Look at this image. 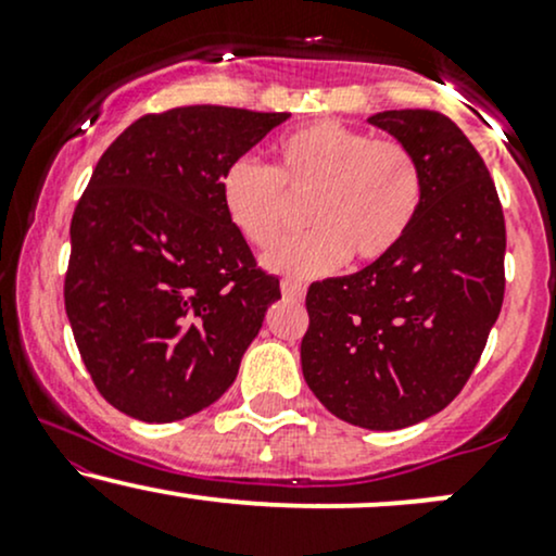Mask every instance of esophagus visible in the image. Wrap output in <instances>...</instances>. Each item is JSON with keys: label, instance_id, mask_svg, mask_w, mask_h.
I'll use <instances>...</instances> for the list:
<instances>
[{"label": "esophagus", "instance_id": "34e87169", "mask_svg": "<svg viewBox=\"0 0 556 556\" xmlns=\"http://www.w3.org/2000/svg\"><path fill=\"white\" fill-rule=\"evenodd\" d=\"M282 295L292 298V300H300L305 295V285L295 282V279H282Z\"/></svg>", "mask_w": 556, "mask_h": 556}]
</instances>
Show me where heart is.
<instances>
[{
	"mask_svg": "<svg viewBox=\"0 0 556 556\" xmlns=\"http://www.w3.org/2000/svg\"><path fill=\"white\" fill-rule=\"evenodd\" d=\"M229 225L253 248H271L305 203L311 232L279 242L264 264L295 279L389 256L410 229L424 198L418 159L402 140L374 138L334 119L287 132L277 167L251 156L229 162L219 180Z\"/></svg>",
	"mask_w": 556,
	"mask_h": 556,
	"instance_id": "b5f03b06",
	"label": "heart"
}]
</instances>
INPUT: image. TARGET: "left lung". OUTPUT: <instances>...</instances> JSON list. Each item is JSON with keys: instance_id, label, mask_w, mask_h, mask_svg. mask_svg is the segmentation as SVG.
<instances>
[{"instance_id": "obj_1", "label": "left lung", "mask_w": 556, "mask_h": 556, "mask_svg": "<svg viewBox=\"0 0 556 556\" xmlns=\"http://www.w3.org/2000/svg\"><path fill=\"white\" fill-rule=\"evenodd\" d=\"M368 123L418 159L424 198L402 242L366 269L314 282L300 366L348 424L397 431L437 416L473 374L504 300V214L486 164L450 117Z\"/></svg>"}]
</instances>
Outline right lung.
<instances>
[{
  "label": "right lung",
  "mask_w": 556,
  "mask_h": 556,
  "mask_svg": "<svg viewBox=\"0 0 556 556\" xmlns=\"http://www.w3.org/2000/svg\"><path fill=\"white\" fill-rule=\"evenodd\" d=\"M287 117L146 114L96 164L70 225L65 311L96 389L125 416L172 424L219 400L282 298L229 225L219 180Z\"/></svg>",
  "instance_id": "add662e5"
}]
</instances>
